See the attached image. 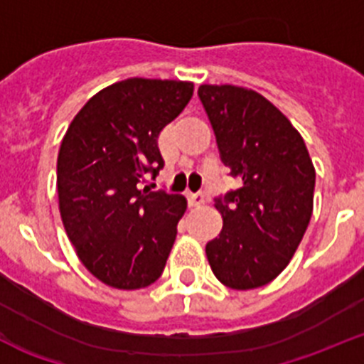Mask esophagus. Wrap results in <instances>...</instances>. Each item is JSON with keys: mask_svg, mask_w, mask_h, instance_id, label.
<instances>
[{"mask_svg": "<svg viewBox=\"0 0 364 364\" xmlns=\"http://www.w3.org/2000/svg\"><path fill=\"white\" fill-rule=\"evenodd\" d=\"M190 206H201L205 203V194L203 192H188Z\"/></svg>", "mask_w": 364, "mask_h": 364, "instance_id": "34e87169", "label": "esophagus"}]
</instances>
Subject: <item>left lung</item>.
I'll return each mask as SVG.
<instances>
[{
    "mask_svg": "<svg viewBox=\"0 0 364 364\" xmlns=\"http://www.w3.org/2000/svg\"><path fill=\"white\" fill-rule=\"evenodd\" d=\"M198 96L219 158L241 186L215 198L223 230L206 243L214 276L234 290L276 279L299 247L314 206L316 170L303 137L261 94L201 85Z\"/></svg>",
    "mask_w": 364,
    "mask_h": 364,
    "instance_id": "8db88e82",
    "label": "left lung"
}]
</instances>
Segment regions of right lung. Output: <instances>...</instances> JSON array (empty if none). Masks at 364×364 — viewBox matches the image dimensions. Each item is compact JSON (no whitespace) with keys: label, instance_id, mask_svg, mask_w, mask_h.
I'll use <instances>...</instances> for the list:
<instances>
[{"label":"right lung","instance_id":"obj_1","mask_svg":"<svg viewBox=\"0 0 364 364\" xmlns=\"http://www.w3.org/2000/svg\"><path fill=\"white\" fill-rule=\"evenodd\" d=\"M192 92L188 81H119L87 101L61 141L63 227L81 263L109 287L137 290L163 274L186 199L143 181L165 166L158 137Z\"/></svg>","mask_w":364,"mask_h":364}]
</instances>
